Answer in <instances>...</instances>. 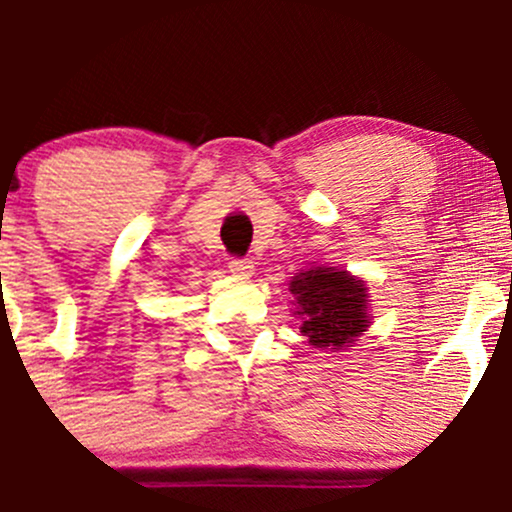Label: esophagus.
<instances>
[{
	"label": "esophagus",
	"instance_id": "1",
	"mask_svg": "<svg viewBox=\"0 0 512 512\" xmlns=\"http://www.w3.org/2000/svg\"><path fill=\"white\" fill-rule=\"evenodd\" d=\"M230 272L235 277H250L252 275V270H255V267H252V262L250 260H245V257H235V260H230Z\"/></svg>",
	"mask_w": 512,
	"mask_h": 512
}]
</instances>
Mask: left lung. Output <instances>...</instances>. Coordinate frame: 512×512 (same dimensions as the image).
I'll return each mask as SVG.
<instances>
[{"label":"left lung","mask_w":512,"mask_h":512,"mask_svg":"<svg viewBox=\"0 0 512 512\" xmlns=\"http://www.w3.org/2000/svg\"><path fill=\"white\" fill-rule=\"evenodd\" d=\"M297 312L302 317L299 332L309 339L314 349L352 347L356 337L369 327V297L366 285L347 270L334 267H312L289 282Z\"/></svg>","instance_id":"8db88e82"}]
</instances>
